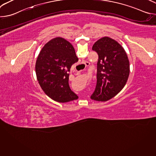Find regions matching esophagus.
<instances>
[{"label":"esophagus","mask_w":156,"mask_h":156,"mask_svg":"<svg viewBox=\"0 0 156 156\" xmlns=\"http://www.w3.org/2000/svg\"><path fill=\"white\" fill-rule=\"evenodd\" d=\"M82 63H83V64H84V65H86V66H88L89 65H90V62H82Z\"/></svg>","instance_id":"1"}]
</instances>
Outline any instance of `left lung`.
Instances as JSON below:
<instances>
[{"label": "left lung", "instance_id": "left-lung-1", "mask_svg": "<svg viewBox=\"0 0 156 156\" xmlns=\"http://www.w3.org/2000/svg\"><path fill=\"white\" fill-rule=\"evenodd\" d=\"M99 56L97 84L91 99L105 102L119 93L129 74V62L125 51L115 40L105 36L98 40L92 48Z\"/></svg>", "mask_w": 156, "mask_h": 156}]
</instances>
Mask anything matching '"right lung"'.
I'll use <instances>...</instances> for the list:
<instances>
[{"label": "right lung", "instance_id": "add662e5", "mask_svg": "<svg viewBox=\"0 0 156 156\" xmlns=\"http://www.w3.org/2000/svg\"><path fill=\"white\" fill-rule=\"evenodd\" d=\"M78 61L72 44L63 37L52 39L40 51L35 66L37 80L52 100L65 103L78 99L69 84V72Z\"/></svg>", "mask_w": 156, "mask_h": 156}]
</instances>
